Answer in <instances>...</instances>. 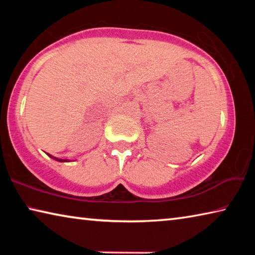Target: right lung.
Here are the masks:
<instances>
[{
  "label": "right lung",
  "instance_id": "1",
  "mask_svg": "<svg viewBox=\"0 0 255 255\" xmlns=\"http://www.w3.org/2000/svg\"><path fill=\"white\" fill-rule=\"evenodd\" d=\"M48 156L49 157H51L53 159H55V161H58V162H68L67 159H62V158H57V157H55V156H53V155H50V154H48Z\"/></svg>",
  "mask_w": 255,
  "mask_h": 255
}]
</instances>
